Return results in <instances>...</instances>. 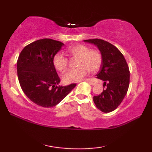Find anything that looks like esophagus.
<instances>
[{
  "label": "esophagus",
  "mask_w": 152,
  "mask_h": 152,
  "mask_svg": "<svg viewBox=\"0 0 152 152\" xmlns=\"http://www.w3.org/2000/svg\"><path fill=\"white\" fill-rule=\"evenodd\" d=\"M86 80V81H87V82H88L90 84H92V85H95V84H96V82H92V81L91 80H90V79H86V80Z\"/></svg>",
  "instance_id": "34e87169"
}]
</instances>
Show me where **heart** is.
Returning a JSON list of instances; mask_svg holds the SVG:
<instances>
[{
  "instance_id": "heart-1",
  "label": "heart",
  "mask_w": 152,
  "mask_h": 152,
  "mask_svg": "<svg viewBox=\"0 0 152 152\" xmlns=\"http://www.w3.org/2000/svg\"><path fill=\"white\" fill-rule=\"evenodd\" d=\"M66 53L73 58H77L76 68L72 69L63 75V80L66 83H71L81 80L88 72H95L101 68L102 63V56L99 51L90 50L87 46L82 44L69 47ZM53 64L59 72L66 70L68 65V60L60 53H56L53 56Z\"/></svg>"
}]
</instances>
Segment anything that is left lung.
Listing matches in <instances>:
<instances>
[{
    "label": "left lung",
    "mask_w": 152,
    "mask_h": 152,
    "mask_svg": "<svg viewBox=\"0 0 152 152\" xmlns=\"http://www.w3.org/2000/svg\"><path fill=\"white\" fill-rule=\"evenodd\" d=\"M97 45L102 56V63L96 74L99 79L104 81L107 88L101 94L94 96L96 107L103 113L115 110L121 103L129 86L130 72L122 53L109 42L101 39L84 40Z\"/></svg>",
    "instance_id": "8db88e82"
}]
</instances>
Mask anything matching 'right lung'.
Returning a JSON list of instances; mask_svg holds the SVG:
<instances>
[{
    "label": "right lung",
    "instance_id": "obj_1",
    "mask_svg": "<svg viewBox=\"0 0 152 152\" xmlns=\"http://www.w3.org/2000/svg\"><path fill=\"white\" fill-rule=\"evenodd\" d=\"M62 45V42L54 39H39L25 46L18 58L20 86L31 101L39 106H56L76 86H58L60 78L53 66V58Z\"/></svg>",
    "mask_w": 152,
    "mask_h": 152
}]
</instances>
